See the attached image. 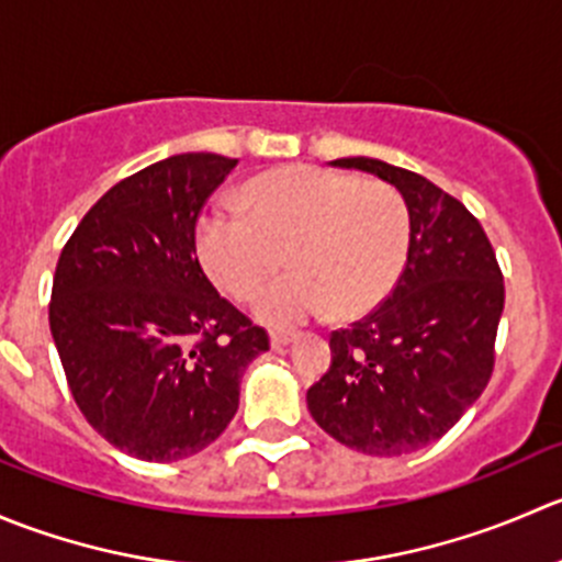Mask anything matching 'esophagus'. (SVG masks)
I'll return each instance as SVG.
<instances>
[{"mask_svg":"<svg viewBox=\"0 0 562 562\" xmlns=\"http://www.w3.org/2000/svg\"><path fill=\"white\" fill-rule=\"evenodd\" d=\"M294 333H286V330H273L270 333V347L273 349H281V347H286V344H292L294 341Z\"/></svg>","mask_w":562,"mask_h":562,"instance_id":"34e87169","label":"esophagus"}]
</instances>
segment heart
<instances>
[{"mask_svg":"<svg viewBox=\"0 0 562 562\" xmlns=\"http://www.w3.org/2000/svg\"><path fill=\"white\" fill-rule=\"evenodd\" d=\"M246 215L210 207L196 221V257L221 292L257 297L283 265L294 273L257 300L273 327L330 311L358 319L393 292L409 259L407 199L380 180L325 166H281L240 188Z\"/></svg>","mask_w":562,"mask_h":562,"instance_id":"b5f03b06","label":"heart"}]
</instances>
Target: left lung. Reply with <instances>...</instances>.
Segmentation results:
<instances>
[{"mask_svg":"<svg viewBox=\"0 0 562 562\" xmlns=\"http://www.w3.org/2000/svg\"><path fill=\"white\" fill-rule=\"evenodd\" d=\"M333 166L396 186L413 246L393 292L352 327L333 330L330 369L305 402L341 446L402 457L440 440L488 385L503 273L475 215L435 182L376 158Z\"/></svg>","mask_w":562,"mask_h":562,"instance_id":"1","label":"left lung"}]
</instances>
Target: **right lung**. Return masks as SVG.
<instances>
[{"label": "right lung", "mask_w": 562, "mask_h": 562, "mask_svg": "<svg viewBox=\"0 0 562 562\" xmlns=\"http://www.w3.org/2000/svg\"><path fill=\"white\" fill-rule=\"evenodd\" d=\"M237 158L182 153L116 182L59 254L48 322L87 424L142 462L193 457L235 418L265 327L221 297L196 221Z\"/></svg>", "instance_id": "1"}]
</instances>
